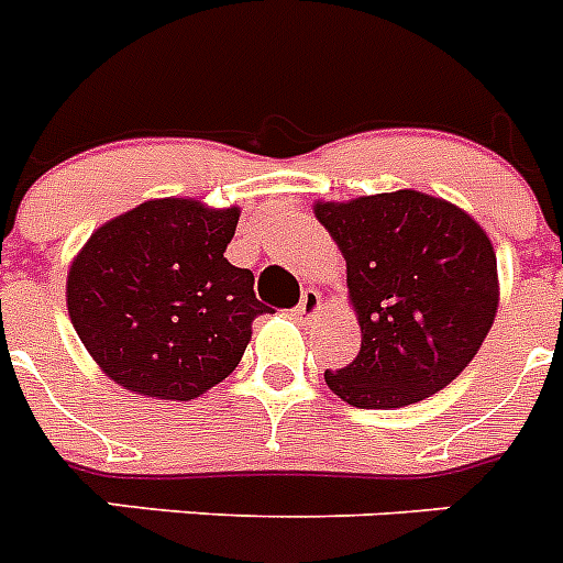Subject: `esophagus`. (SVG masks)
Here are the masks:
<instances>
[{
  "instance_id": "obj_1",
  "label": "esophagus",
  "mask_w": 563,
  "mask_h": 563,
  "mask_svg": "<svg viewBox=\"0 0 563 563\" xmlns=\"http://www.w3.org/2000/svg\"><path fill=\"white\" fill-rule=\"evenodd\" d=\"M322 311V297L317 288H306L300 297V302H297V309H295V317L297 320H314L317 314Z\"/></svg>"
}]
</instances>
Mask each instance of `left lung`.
Here are the masks:
<instances>
[{"instance_id": "1", "label": "left lung", "mask_w": 563, "mask_h": 563, "mask_svg": "<svg viewBox=\"0 0 563 563\" xmlns=\"http://www.w3.org/2000/svg\"><path fill=\"white\" fill-rule=\"evenodd\" d=\"M314 218L345 257L363 331L351 365L325 383L354 408L422 402L471 365L498 309L496 252L456 203L417 189L317 200Z\"/></svg>"}]
</instances>
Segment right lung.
Wrapping results in <instances>:
<instances>
[{"label":"right lung","instance_id":"obj_1","mask_svg":"<svg viewBox=\"0 0 563 563\" xmlns=\"http://www.w3.org/2000/svg\"><path fill=\"white\" fill-rule=\"evenodd\" d=\"M238 218V207L153 198L87 238L67 272V311L112 383L187 402L238 368L266 311L252 272L223 257Z\"/></svg>","mask_w":563,"mask_h":563}]
</instances>
